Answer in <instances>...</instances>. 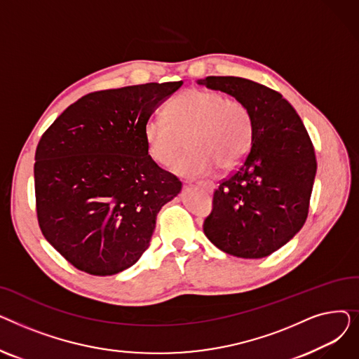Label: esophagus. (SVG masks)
Returning a JSON list of instances; mask_svg holds the SVG:
<instances>
[{
    "mask_svg": "<svg viewBox=\"0 0 359 359\" xmlns=\"http://www.w3.org/2000/svg\"><path fill=\"white\" fill-rule=\"evenodd\" d=\"M191 184H192V183H189V186H191ZM196 184L205 187V189L208 191V192H214V191H215V183H212V182H208V180L203 182V180H201V182H198Z\"/></svg>",
    "mask_w": 359,
    "mask_h": 359,
    "instance_id": "esophagus-1",
    "label": "esophagus"
}]
</instances>
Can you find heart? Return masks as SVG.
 Here are the masks:
<instances>
[{"instance_id": "heart-1", "label": "heart", "mask_w": 359, "mask_h": 359, "mask_svg": "<svg viewBox=\"0 0 359 359\" xmlns=\"http://www.w3.org/2000/svg\"><path fill=\"white\" fill-rule=\"evenodd\" d=\"M167 117L151 116L144 138L151 158L167 165L183 148L186 137L189 149L173 164L179 176L211 175L218 167L230 170L249 153L253 138L250 110L219 91L187 90L168 104Z\"/></svg>"}]
</instances>
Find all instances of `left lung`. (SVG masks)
<instances>
[{
  "mask_svg": "<svg viewBox=\"0 0 359 359\" xmlns=\"http://www.w3.org/2000/svg\"><path fill=\"white\" fill-rule=\"evenodd\" d=\"M198 84L240 100L253 121L249 154L215 191L203 233L227 255L266 257L306 222L317 168L313 144L278 91L240 77H206Z\"/></svg>",
  "mask_w": 359,
  "mask_h": 359,
  "instance_id": "left-lung-1",
  "label": "left lung"
}]
</instances>
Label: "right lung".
Returning a JSON list of instances; mask_svg holds the SVG:
<instances>
[{
	"label": "right lung",
	"instance_id": "obj_1",
	"mask_svg": "<svg viewBox=\"0 0 359 359\" xmlns=\"http://www.w3.org/2000/svg\"><path fill=\"white\" fill-rule=\"evenodd\" d=\"M183 81L90 93L64 110L34 156L45 238L90 275L119 273L148 249L161 206L182 183L148 156L145 122Z\"/></svg>",
	"mask_w": 359,
	"mask_h": 359
}]
</instances>
